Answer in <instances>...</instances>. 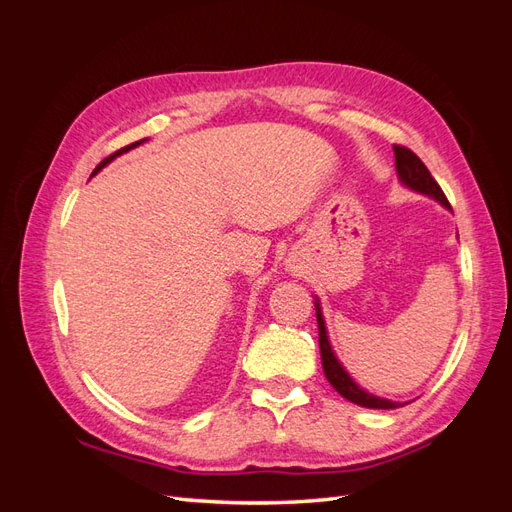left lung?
Segmentation results:
<instances>
[{
  "instance_id": "obj_1",
  "label": "left lung",
  "mask_w": 512,
  "mask_h": 512,
  "mask_svg": "<svg viewBox=\"0 0 512 512\" xmlns=\"http://www.w3.org/2000/svg\"><path fill=\"white\" fill-rule=\"evenodd\" d=\"M393 151H395V170H397V177H399L401 185H406V188H410L412 192H418V194L433 198L436 203H440L446 209L451 207V205H448L444 192L440 190V185L436 183V179L431 177L427 166L421 160H418L416 153H412L406 147H399V145H393ZM314 305H316V318H318V344H320L322 369H324V376H327V380H329L333 389L344 399L352 401V404H356V406H363V408L395 410V408L404 406L401 401H391V399H384V397H378V395H371L363 389V386L354 382V378L348 374L346 367L342 365V361H339L337 354L333 352V346L329 342V331H327V324H324V316H322V307H320L318 297H314ZM406 404H410V401H406Z\"/></svg>"
}]
</instances>
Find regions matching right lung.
<instances>
[{
	"label": "right lung",
	"mask_w": 512,
	"mask_h": 512,
	"mask_svg": "<svg viewBox=\"0 0 512 512\" xmlns=\"http://www.w3.org/2000/svg\"><path fill=\"white\" fill-rule=\"evenodd\" d=\"M145 141H147V138H143V141H136V143H132V145H128V147H123V149L115 151V153H113V156H108V158H104V160H102V162H100V164H98V166L94 168V173H91V177H94V175H98V173H100V170H102V168H104L106 164H111V162H113V160H115L117 156H121V153H128L130 149H134V147H138V145H143Z\"/></svg>",
	"instance_id": "1"
}]
</instances>
